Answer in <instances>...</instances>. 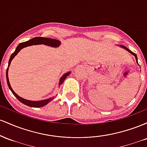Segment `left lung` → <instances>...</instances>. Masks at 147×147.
Segmentation results:
<instances>
[{"instance_id": "8db88e82", "label": "left lung", "mask_w": 147, "mask_h": 147, "mask_svg": "<svg viewBox=\"0 0 147 147\" xmlns=\"http://www.w3.org/2000/svg\"><path fill=\"white\" fill-rule=\"evenodd\" d=\"M120 46L122 47V48H124L125 49V50H127V51H129L130 53L131 54H132L133 55H134L135 56V57H136V62H137V63H138V57H137V55H136V54H135L134 52H133L132 51H131V50H129V49H128L127 48H126V47H125V46H124V45H120Z\"/></svg>"}]
</instances>
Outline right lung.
<instances>
[{"instance_id": "obj_1", "label": "right lung", "mask_w": 147, "mask_h": 147, "mask_svg": "<svg viewBox=\"0 0 147 147\" xmlns=\"http://www.w3.org/2000/svg\"><path fill=\"white\" fill-rule=\"evenodd\" d=\"M61 42L59 41V40H56V39H52V38H43V37H34L32 39L29 40L28 41L25 42H23V43H21L20 44H18V45L16 47V50L11 54V57H10L9 60V63H8V67L7 68L6 70V79H7V85L9 88L10 89V90L11 91V92L13 93L15 97L18 99V101H20L21 103L24 104L25 105L30 106V107H34V108H38V107H42V106L46 105L48 104L49 102H51L52 99H54V97H52V98L48 99H45V100H42V101H37V102H34V101H30V100H27V99H25L22 97H19L17 94H16L14 92V91L12 90L11 88V86H10L9 82V79H8V68H9L10 63H11V60L14 59V57L16 56V55L18 53V52L23 49V48H25V47L28 46H30V45H38V44H44L46 45H48V46H51V47H58L59 45H60ZM70 72H67V73L64 74L63 75V77H61V78L60 79L59 82V85H61L62 83L63 82V81L65 80V79L66 78L67 76H68L70 75Z\"/></svg>"}]
</instances>
